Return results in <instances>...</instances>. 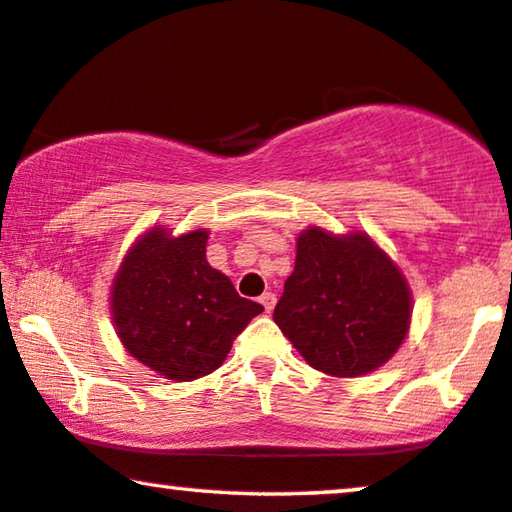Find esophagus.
I'll return each mask as SVG.
<instances>
[{"label":"esophagus","mask_w":512,"mask_h":512,"mask_svg":"<svg viewBox=\"0 0 512 512\" xmlns=\"http://www.w3.org/2000/svg\"><path fill=\"white\" fill-rule=\"evenodd\" d=\"M260 304L264 306V311H267V313L274 311V306H276V295H274V292H264V295L260 297Z\"/></svg>","instance_id":"34e87169"}]
</instances>
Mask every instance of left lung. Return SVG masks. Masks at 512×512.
Listing matches in <instances>:
<instances>
[{
	"label": "left lung",
	"instance_id": "obj_1",
	"mask_svg": "<svg viewBox=\"0 0 512 512\" xmlns=\"http://www.w3.org/2000/svg\"><path fill=\"white\" fill-rule=\"evenodd\" d=\"M274 320L313 370L351 379L379 370L405 342L412 290L398 264L365 231L297 236Z\"/></svg>",
	"mask_w": 512,
	"mask_h": 512
}]
</instances>
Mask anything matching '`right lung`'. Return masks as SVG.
Here are the masks:
<instances>
[{
    "mask_svg": "<svg viewBox=\"0 0 512 512\" xmlns=\"http://www.w3.org/2000/svg\"><path fill=\"white\" fill-rule=\"evenodd\" d=\"M208 229L182 236L152 227L128 248L114 274L109 313L124 349L163 379L215 372L262 304L238 295L206 260Z\"/></svg>",
    "mask_w": 512,
    "mask_h": 512,
    "instance_id": "add662e5",
    "label": "right lung"
}]
</instances>
